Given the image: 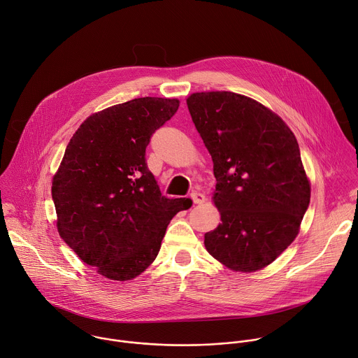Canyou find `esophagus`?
<instances>
[{
  "instance_id": "1",
  "label": "esophagus",
  "mask_w": 358,
  "mask_h": 358,
  "mask_svg": "<svg viewBox=\"0 0 358 358\" xmlns=\"http://www.w3.org/2000/svg\"><path fill=\"white\" fill-rule=\"evenodd\" d=\"M191 198H192V201H194V203H203L205 202V194H202V192H199V191H194L192 194H191Z\"/></svg>"
}]
</instances>
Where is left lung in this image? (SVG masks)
<instances>
[{"instance_id": "1", "label": "left lung", "mask_w": 358, "mask_h": 358, "mask_svg": "<svg viewBox=\"0 0 358 358\" xmlns=\"http://www.w3.org/2000/svg\"><path fill=\"white\" fill-rule=\"evenodd\" d=\"M187 105L213 162L212 201L222 220L205 233V248L236 273L259 271L295 241L310 201L296 138L275 112L242 94L194 92Z\"/></svg>"}]
</instances>
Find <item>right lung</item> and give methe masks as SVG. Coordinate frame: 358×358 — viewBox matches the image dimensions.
<instances>
[{
    "label": "right lung",
    "mask_w": 358,
    "mask_h": 358,
    "mask_svg": "<svg viewBox=\"0 0 358 358\" xmlns=\"http://www.w3.org/2000/svg\"><path fill=\"white\" fill-rule=\"evenodd\" d=\"M178 106L177 98L145 96L90 115L53 176L60 237L108 280L141 275L173 216L189 208L185 198L162 195L145 159L150 136Z\"/></svg>",
    "instance_id": "1"
}]
</instances>
